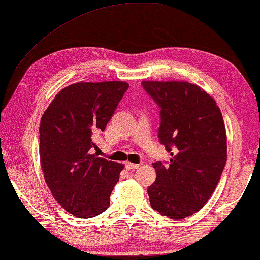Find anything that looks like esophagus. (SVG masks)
<instances>
[{
  "instance_id": "obj_1",
  "label": "esophagus",
  "mask_w": 260,
  "mask_h": 260,
  "mask_svg": "<svg viewBox=\"0 0 260 260\" xmlns=\"http://www.w3.org/2000/svg\"><path fill=\"white\" fill-rule=\"evenodd\" d=\"M140 167V164L137 163H132V162H126V168L128 170H134V169H138Z\"/></svg>"
}]
</instances>
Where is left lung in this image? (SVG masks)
<instances>
[{"instance_id":"8db88e82","label":"left lung","mask_w":260,"mask_h":260,"mask_svg":"<svg viewBox=\"0 0 260 260\" xmlns=\"http://www.w3.org/2000/svg\"><path fill=\"white\" fill-rule=\"evenodd\" d=\"M160 108L159 141L170 164L152 163L156 180L148 187L151 207L171 220L199 212L221 178L226 162V134L216 102L186 81H143Z\"/></svg>"}]
</instances>
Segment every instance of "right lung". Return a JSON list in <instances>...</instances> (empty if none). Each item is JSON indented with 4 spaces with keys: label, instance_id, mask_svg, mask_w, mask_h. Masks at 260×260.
<instances>
[{
    "label": "right lung",
    "instance_id": "right-lung-1",
    "mask_svg": "<svg viewBox=\"0 0 260 260\" xmlns=\"http://www.w3.org/2000/svg\"><path fill=\"white\" fill-rule=\"evenodd\" d=\"M127 89L121 81L78 82L61 90L41 117L45 182L61 207L78 219L100 215L110 206L123 164L98 157L91 149Z\"/></svg>",
    "mask_w": 260,
    "mask_h": 260
}]
</instances>
